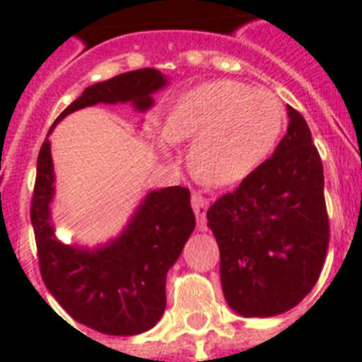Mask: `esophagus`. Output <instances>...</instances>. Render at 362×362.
<instances>
[{"instance_id":"34e87169","label":"esophagus","mask_w":362,"mask_h":362,"mask_svg":"<svg viewBox=\"0 0 362 362\" xmlns=\"http://www.w3.org/2000/svg\"><path fill=\"white\" fill-rule=\"evenodd\" d=\"M192 209L196 212L197 228L204 232V230H206V209H209V199L196 192V194L192 196Z\"/></svg>"}]
</instances>
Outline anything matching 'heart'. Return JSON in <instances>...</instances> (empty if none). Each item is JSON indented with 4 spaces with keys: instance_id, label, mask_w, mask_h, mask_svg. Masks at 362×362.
I'll return each instance as SVG.
<instances>
[{
    "instance_id": "b5f03b06",
    "label": "heart",
    "mask_w": 362,
    "mask_h": 362,
    "mask_svg": "<svg viewBox=\"0 0 362 362\" xmlns=\"http://www.w3.org/2000/svg\"><path fill=\"white\" fill-rule=\"evenodd\" d=\"M286 123L276 94L239 81H212L177 99L165 121L172 143L194 141L190 170L212 187L246 177L274 150Z\"/></svg>"
}]
</instances>
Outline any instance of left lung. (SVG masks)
I'll use <instances>...</instances> for the list:
<instances>
[{
    "label": "left lung",
    "instance_id": "left-lung-1",
    "mask_svg": "<svg viewBox=\"0 0 362 362\" xmlns=\"http://www.w3.org/2000/svg\"><path fill=\"white\" fill-rule=\"evenodd\" d=\"M272 158L206 212L221 254V284L233 312L272 317L297 306L321 276L330 243L325 175L305 117Z\"/></svg>",
    "mask_w": 362,
    "mask_h": 362
}]
</instances>
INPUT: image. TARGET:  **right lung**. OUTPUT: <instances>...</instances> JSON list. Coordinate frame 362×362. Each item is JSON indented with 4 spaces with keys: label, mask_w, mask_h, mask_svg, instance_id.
Listing matches in <instances>:
<instances>
[{
    "label": "right lung",
    "mask_w": 362,
    "mask_h": 362,
    "mask_svg": "<svg viewBox=\"0 0 362 362\" xmlns=\"http://www.w3.org/2000/svg\"><path fill=\"white\" fill-rule=\"evenodd\" d=\"M163 86L166 78L156 69L132 70L95 83L57 116L50 130L72 112L98 103L130 101L136 110L145 112L152 107L153 92ZM52 197L54 165L50 141L45 139L37 156L30 221L41 277L62 308L74 321L107 335H137L156 326L166 306V274L196 228L190 190H152L123 232L92 250L56 238Z\"/></svg>",
    "instance_id": "obj_1"
}]
</instances>
